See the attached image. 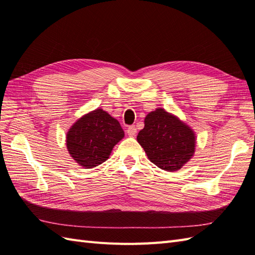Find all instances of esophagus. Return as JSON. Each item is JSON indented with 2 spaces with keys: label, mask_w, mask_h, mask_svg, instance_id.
<instances>
[{
  "label": "esophagus",
  "mask_w": 255,
  "mask_h": 255,
  "mask_svg": "<svg viewBox=\"0 0 255 255\" xmlns=\"http://www.w3.org/2000/svg\"><path fill=\"white\" fill-rule=\"evenodd\" d=\"M127 132H128V136H135L136 133H137V128H136L135 126H130V127L128 128Z\"/></svg>",
  "instance_id": "1"
}]
</instances>
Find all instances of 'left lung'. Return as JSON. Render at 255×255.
Returning <instances> with one entry per match:
<instances>
[{"mask_svg":"<svg viewBox=\"0 0 255 255\" xmlns=\"http://www.w3.org/2000/svg\"><path fill=\"white\" fill-rule=\"evenodd\" d=\"M137 141L154 165L166 171H175L194 155L196 136L188 126L165 110L157 109L146 115Z\"/></svg>","mask_w":255,"mask_h":255,"instance_id":"8db88e82","label":"left lung"}]
</instances>
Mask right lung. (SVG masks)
<instances>
[{"instance_id": "obj_1", "label": "right lung", "mask_w": 255, "mask_h": 255, "mask_svg": "<svg viewBox=\"0 0 255 255\" xmlns=\"http://www.w3.org/2000/svg\"><path fill=\"white\" fill-rule=\"evenodd\" d=\"M125 132L118 120L101 109L83 116L67 134V148L73 159L86 168L96 167L109 158Z\"/></svg>"}]
</instances>
